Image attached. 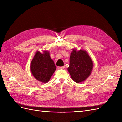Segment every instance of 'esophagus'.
Masks as SVG:
<instances>
[{
	"mask_svg": "<svg viewBox=\"0 0 122 122\" xmlns=\"http://www.w3.org/2000/svg\"><path fill=\"white\" fill-rule=\"evenodd\" d=\"M58 69H63L65 68V67L64 66H59V67H58Z\"/></svg>",
	"mask_w": 122,
	"mask_h": 122,
	"instance_id": "34e87169",
	"label": "esophagus"
}]
</instances>
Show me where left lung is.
<instances>
[{
  "label": "left lung",
  "mask_w": 122,
  "mask_h": 122,
  "mask_svg": "<svg viewBox=\"0 0 122 122\" xmlns=\"http://www.w3.org/2000/svg\"><path fill=\"white\" fill-rule=\"evenodd\" d=\"M93 68V61L86 51L72 49L68 71L74 82L79 83L86 80L91 74Z\"/></svg>",
  "instance_id": "left-lung-1"
}]
</instances>
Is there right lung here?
<instances>
[{"label": "right lung", "mask_w": 122, "mask_h": 122, "mask_svg": "<svg viewBox=\"0 0 122 122\" xmlns=\"http://www.w3.org/2000/svg\"><path fill=\"white\" fill-rule=\"evenodd\" d=\"M48 50L36 52L31 62L30 70L35 78L42 83H47L56 70Z\"/></svg>", "instance_id": "obj_1"}]
</instances>
